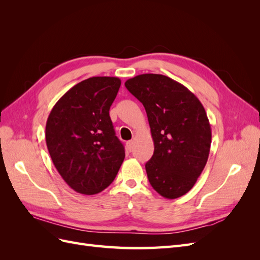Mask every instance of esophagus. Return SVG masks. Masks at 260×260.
I'll use <instances>...</instances> for the list:
<instances>
[{"instance_id":"obj_1","label":"esophagus","mask_w":260,"mask_h":260,"mask_svg":"<svg viewBox=\"0 0 260 260\" xmlns=\"http://www.w3.org/2000/svg\"><path fill=\"white\" fill-rule=\"evenodd\" d=\"M125 146H127V149L129 152H131L132 151V148H133V141H128L127 142V144H125Z\"/></svg>"}]
</instances>
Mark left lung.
<instances>
[{
    "instance_id": "obj_1",
    "label": "left lung",
    "mask_w": 260,
    "mask_h": 260,
    "mask_svg": "<svg viewBox=\"0 0 260 260\" xmlns=\"http://www.w3.org/2000/svg\"><path fill=\"white\" fill-rule=\"evenodd\" d=\"M143 104L154 154L145 164L149 183L169 200L186 194L205 167L211 130L205 108L183 84L157 74L139 75L124 83Z\"/></svg>"
}]
</instances>
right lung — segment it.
Wrapping results in <instances>:
<instances>
[{"mask_svg": "<svg viewBox=\"0 0 260 260\" xmlns=\"http://www.w3.org/2000/svg\"><path fill=\"white\" fill-rule=\"evenodd\" d=\"M120 84L117 77L89 78L67 91L49 115L45 140L52 161L78 193L103 191L124 159L109 117Z\"/></svg>", "mask_w": 260, "mask_h": 260, "instance_id": "add662e5", "label": "right lung"}]
</instances>
